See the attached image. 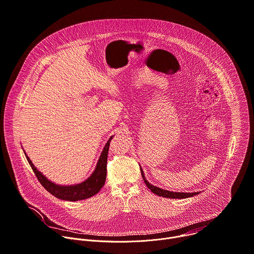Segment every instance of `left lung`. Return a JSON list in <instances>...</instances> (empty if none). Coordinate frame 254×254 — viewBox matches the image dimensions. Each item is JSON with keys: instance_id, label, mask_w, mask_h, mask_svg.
<instances>
[{"instance_id": "1", "label": "left lung", "mask_w": 254, "mask_h": 254, "mask_svg": "<svg viewBox=\"0 0 254 254\" xmlns=\"http://www.w3.org/2000/svg\"><path fill=\"white\" fill-rule=\"evenodd\" d=\"M141 175L143 177V180L145 182V184L147 185V187L153 192L154 194L158 195V196H162V197H165V198H173V199H182V198H187V197H191V196H194V195H197L199 194V192H192V193H185V192H172V191H168V190H165V189H161L159 187H156V186H153L151 185L146 179H145V176H144V173L143 171L141 170Z\"/></svg>"}]
</instances>
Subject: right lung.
<instances>
[{
  "mask_svg": "<svg viewBox=\"0 0 254 254\" xmlns=\"http://www.w3.org/2000/svg\"><path fill=\"white\" fill-rule=\"evenodd\" d=\"M111 139L112 137H110V139L106 143L102 153H101V156L99 158L96 169L94 173L91 175V177H89L83 183L73 185V186H60L49 181L40 171L37 170V168L33 165L32 161L27 155H26V158L30 166L32 167L36 177L38 178L39 182L51 194L59 199L68 200V201H77V200L87 199L97 194L100 191V189L102 188L105 184L106 175H107V157H108V150H109Z\"/></svg>",
  "mask_w": 254,
  "mask_h": 254,
  "instance_id": "add662e5",
  "label": "right lung"
}]
</instances>
